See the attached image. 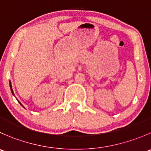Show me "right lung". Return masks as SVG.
I'll list each match as a JSON object with an SVG mask.
<instances>
[{"instance_id": "right-lung-1", "label": "right lung", "mask_w": 151, "mask_h": 151, "mask_svg": "<svg viewBox=\"0 0 151 151\" xmlns=\"http://www.w3.org/2000/svg\"><path fill=\"white\" fill-rule=\"evenodd\" d=\"M9 85H10V88H11V91H12V93H13V94H14V93H13V91H12V85H11V82H9ZM20 105H22V104H21V103H20Z\"/></svg>"}]
</instances>
